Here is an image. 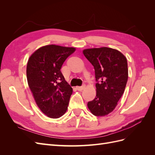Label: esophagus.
<instances>
[{"mask_svg": "<svg viewBox=\"0 0 155 155\" xmlns=\"http://www.w3.org/2000/svg\"><path fill=\"white\" fill-rule=\"evenodd\" d=\"M84 88H85V86H81V87H76V89H77L78 91H83Z\"/></svg>", "mask_w": 155, "mask_h": 155, "instance_id": "esophagus-1", "label": "esophagus"}]
</instances>
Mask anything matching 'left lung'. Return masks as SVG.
Segmentation results:
<instances>
[{"instance_id": "left-lung-1", "label": "left lung", "mask_w": 155, "mask_h": 155, "mask_svg": "<svg viewBox=\"0 0 155 155\" xmlns=\"http://www.w3.org/2000/svg\"><path fill=\"white\" fill-rule=\"evenodd\" d=\"M95 70L96 96L88 102L91 113L108 115L114 110L123 95L128 79L127 61L120 51L108 47L83 50Z\"/></svg>"}]
</instances>
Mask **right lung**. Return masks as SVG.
<instances>
[{
    "label": "right lung",
    "instance_id": "add662e5",
    "mask_svg": "<svg viewBox=\"0 0 155 155\" xmlns=\"http://www.w3.org/2000/svg\"><path fill=\"white\" fill-rule=\"evenodd\" d=\"M75 51L73 47L46 45L35 50L28 61V84L37 105L50 118H60L67 110L72 88L61 68Z\"/></svg>",
    "mask_w": 155,
    "mask_h": 155
}]
</instances>
